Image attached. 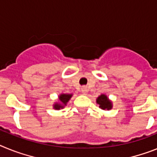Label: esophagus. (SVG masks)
<instances>
[{
    "instance_id": "1",
    "label": "esophagus",
    "mask_w": 157,
    "mask_h": 157,
    "mask_svg": "<svg viewBox=\"0 0 157 157\" xmlns=\"http://www.w3.org/2000/svg\"><path fill=\"white\" fill-rule=\"evenodd\" d=\"M88 92V88H87V87H83V88H81V92H82L83 95H87Z\"/></svg>"
}]
</instances>
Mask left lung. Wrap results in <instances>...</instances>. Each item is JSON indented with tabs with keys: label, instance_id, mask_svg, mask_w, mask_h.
<instances>
[{
	"label": "left lung",
	"instance_id": "8db88e82",
	"mask_svg": "<svg viewBox=\"0 0 157 157\" xmlns=\"http://www.w3.org/2000/svg\"><path fill=\"white\" fill-rule=\"evenodd\" d=\"M96 103L99 104V108L103 111H110L113 108L112 101L105 94H101L96 98Z\"/></svg>",
	"mask_w": 157,
	"mask_h": 157
}]
</instances>
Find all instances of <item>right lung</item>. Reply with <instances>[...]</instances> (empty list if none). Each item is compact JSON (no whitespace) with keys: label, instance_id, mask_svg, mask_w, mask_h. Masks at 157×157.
<instances>
[{"label":"right lung","instance_id":"right-lung-1","mask_svg":"<svg viewBox=\"0 0 157 157\" xmlns=\"http://www.w3.org/2000/svg\"><path fill=\"white\" fill-rule=\"evenodd\" d=\"M73 96V94L62 93L58 95V100L56 101L53 104V108L54 110H61L67 105L68 102L70 100V99Z\"/></svg>","mask_w":157,"mask_h":157}]
</instances>
